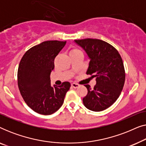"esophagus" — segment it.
<instances>
[{
    "label": "esophagus",
    "mask_w": 146,
    "mask_h": 146,
    "mask_svg": "<svg viewBox=\"0 0 146 146\" xmlns=\"http://www.w3.org/2000/svg\"><path fill=\"white\" fill-rule=\"evenodd\" d=\"M71 86L72 87L74 88H77L79 87V84H78L76 83H72Z\"/></svg>",
    "instance_id": "34e87169"
}]
</instances>
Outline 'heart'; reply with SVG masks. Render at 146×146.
<instances>
[{
    "label": "heart",
    "mask_w": 146,
    "mask_h": 146,
    "mask_svg": "<svg viewBox=\"0 0 146 146\" xmlns=\"http://www.w3.org/2000/svg\"><path fill=\"white\" fill-rule=\"evenodd\" d=\"M80 50L79 49L76 48H72L70 49V56L72 55V54H76V53H78V52H80Z\"/></svg>",
    "instance_id": "1"
}]
</instances>
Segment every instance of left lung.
Instances as JSON below:
<instances>
[{
	"label": "left lung",
	"mask_w": 146,
	"mask_h": 146,
	"mask_svg": "<svg viewBox=\"0 0 146 146\" xmlns=\"http://www.w3.org/2000/svg\"><path fill=\"white\" fill-rule=\"evenodd\" d=\"M74 41L90 59L86 74L96 80L94 88L85 85L88 94L83 98L84 105L94 111L104 110L117 100L124 85L125 74L121 56L113 46L102 40Z\"/></svg>",
	"instance_id": "obj_1"
}]
</instances>
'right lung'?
Listing matches in <instances>:
<instances>
[{"label": "right lung", "mask_w": 146, "mask_h": 146, "mask_svg": "<svg viewBox=\"0 0 146 146\" xmlns=\"http://www.w3.org/2000/svg\"><path fill=\"white\" fill-rule=\"evenodd\" d=\"M66 41L48 40L26 52L18 69V86L26 104L36 112L50 115L62 106L70 84H50L54 59Z\"/></svg>", "instance_id": "add662e5"}]
</instances>
